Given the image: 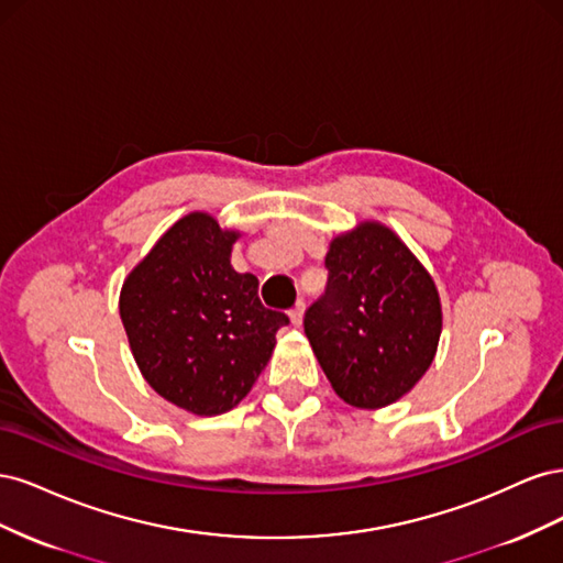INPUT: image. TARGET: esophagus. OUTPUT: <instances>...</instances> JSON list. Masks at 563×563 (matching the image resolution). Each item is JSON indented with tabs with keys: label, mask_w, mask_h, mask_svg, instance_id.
I'll use <instances>...</instances> for the list:
<instances>
[{
	"label": "esophagus",
	"mask_w": 563,
	"mask_h": 563,
	"mask_svg": "<svg viewBox=\"0 0 563 563\" xmlns=\"http://www.w3.org/2000/svg\"><path fill=\"white\" fill-rule=\"evenodd\" d=\"M302 314H305V302H302V300H298V302L294 305V310H291V321H294V327H300V323H302Z\"/></svg>",
	"instance_id": "esophagus-1"
}]
</instances>
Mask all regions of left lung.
<instances>
[{"instance_id": "left-lung-1", "label": "left lung", "mask_w": 563, "mask_h": 563, "mask_svg": "<svg viewBox=\"0 0 563 563\" xmlns=\"http://www.w3.org/2000/svg\"><path fill=\"white\" fill-rule=\"evenodd\" d=\"M329 282L305 310V335L335 395L380 408L430 368L441 335L432 277L397 234L378 223L333 240Z\"/></svg>"}]
</instances>
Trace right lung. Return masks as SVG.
<instances>
[{
  "mask_svg": "<svg viewBox=\"0 0 563 563\" xmlns=\"http://www.w3.org/2000/svg\"><path fill=\"white\" fill-rule=\"evenodd\" d=\"M236 232L207 213L168 230L122 286L119 314L150 387L195 416L240 404L288 317L267 310L258 279L230 265Z\"/></svg>",
  "mask_w": 563,
  "mask_h": 563,
  "instance_id": "1",
  "label": "right lung"
}]
</instances>
